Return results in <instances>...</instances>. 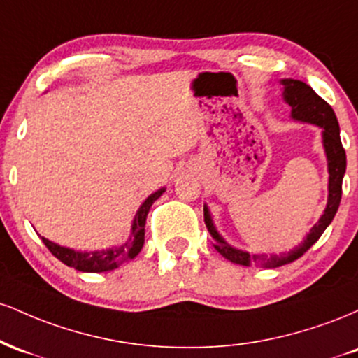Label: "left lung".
Instances as JSON below:
<instances>
[{
  "label": "left lung",
  "mask_w": 358,
  "mask_h": 358,
  "mask_svg": "<svg viewBox=\"0 0 358 358\" xmlns=\"http://www.w3.org/2000/svg\"><path fill=\"white\" fill-rule=\"evenodd\" d=\"M282 85H285V101L291 106V116H293V119L303 122H311V124L320 126L323 129V146L328 159V173H330V180H328V203L322 219L318 220V224H315V227L306 236L305 242H301L296 249L289 250L287 254L271 257L259 256V254H249L229 245L219 236L215 227H213L208 208L203 207L205 225H207L208 232L212 236L213 248L219 250L225 259L234 262V264H257L261 268H278V266L287 264V262H293L294 259L301 257L320 239L324 229L334 220L335 213L338 210L340 200H342V182L345 168H347V155H345L342 139H340V127L334 109L310 85L305 84V82L285 79L282 80Z\"/></svg>",
  "instance_id": "8db88e82"
}]
</instances>
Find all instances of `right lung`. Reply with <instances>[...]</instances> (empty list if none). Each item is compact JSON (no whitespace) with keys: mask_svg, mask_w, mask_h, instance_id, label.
Returning a JSON list of instances; mask_svg holds the SVG:
<instances>
[{"mask_svg":"<svg viewBox=\"0 0 358 358\" xmlns=\"http://www.w3.org/2000/svg\"><path fill=\"white\" fill-rule=\"evenodd\" d=\"M163 192H165V188L155 192L153 195L148 196L145 203L139 207V210L133 222L131 237L127 239L126 244L121 245V248L101 250V252H77V250L62 248V245L55 244V242L42 237L43 244L47 245L48 250H50L59 261L64 262V264H67L69 268H76L77 271H82V273H104V271L116 269L117 266L122 264V262L136 257L139 250L143 249V244H145V225H146L148 212H150L151 205L162 196Z\"/></svg>","mask_w":358,"mask_h":358,"instance_id":"obj_1","label":"right lung"}]
</instances>
